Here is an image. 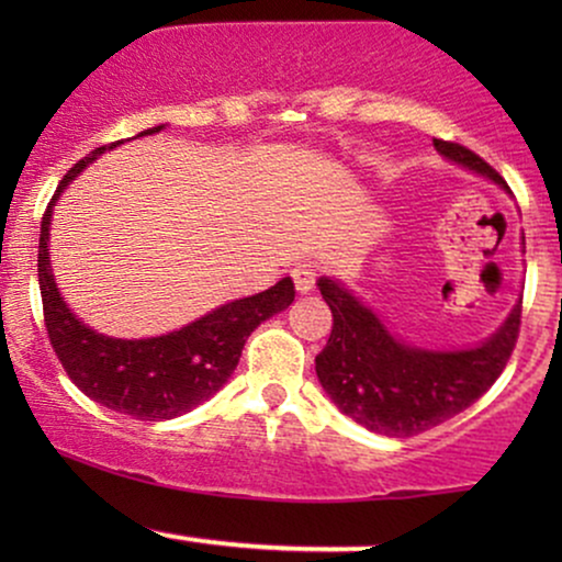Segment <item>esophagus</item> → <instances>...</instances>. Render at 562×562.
Instances as JSON below:
<instances>
[{
	"label": "esophagus",
	"instance_id": "34e87169",
	"mask_svg": "<svg viewBox=\"0 0 562 562\" xmlns=\"http://www.w3.org/2000/svg\"><path fill=\"white\" fill-rule=\"evenodd\" d=\"M293 282L299 293H308V290L314 288V282H317V269H314L312 263H299V267L293 269Z\"/></svg>",
	"mask_w": 562,
	"mask_h": 562
}]
</instances>
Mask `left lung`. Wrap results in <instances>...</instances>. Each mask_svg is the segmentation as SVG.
<instances>
[{
    "label": "left lung",
    "mask_w": 562,
    "mask_h": 562,
    "mask_svg": "<svg viewBox=\"0 0 562 562\" xmlns=\"http://www.w3.org/2000/svg\"><path fill=\"white\" fill-rule=\"evenodd\" d=\"M434 145L443 158L507 190L505 179L473 150L443 139ZM317 285L333 312L330 338L314 359L317 378L333 404L372 434L417 436L460 415L492 389L518 340L524 299L481 346L428 351L391 335L378 314L333 277H319Z\"/></svg>",
    "instance_id": "obj_1"
}]
</instances>
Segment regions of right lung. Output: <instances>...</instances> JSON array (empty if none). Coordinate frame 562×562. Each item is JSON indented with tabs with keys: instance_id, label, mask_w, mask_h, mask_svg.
<instances>
[{
	"instance_id": "1",
	"label": "right lung",
	"mask_w": 562,
	"mask_h": 562,
	"mask_svg": "<svg viewBox=\"0 0 562 562\" xmlns=\"http://www.w3.org/2000/svg\"><path fill=\"white\" fill-rule=\"evenodd\" d=\"M160 128L166 126L145 128L137 137L156 134ZM119 145L121 142H111V145L97 147L57 184L42 216L38 290H42L49 344L79 391L108 409L124 412L137 420L158 423L209 402L235 372L248 335L261 322L285 312L295 299V288L290 277H282L274 288L263 293L224 303L205 317L184 325L182 330L158 335V338H108L83 325L57 290L53 267H49V224H53L57 198L68 182H74L97 156Z\"/></svg>"
}]
</instances>
